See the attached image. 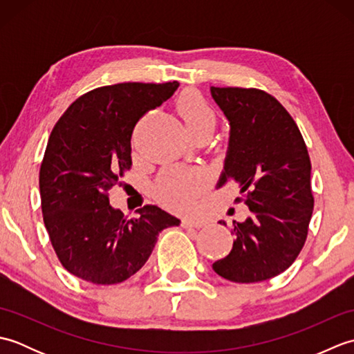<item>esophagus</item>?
Returning a JSON list of instances; mask_svg holds the SVG:
<instances>
[{"label":"esophagus","mask_w":354,"mask_h":354,"mask_svg":"<svg viewBox=\"0 0 354 354\" xmlns=\"http://www.w3.org/2000/svg\"><path fill=\"white\" fill-rule=\"evenodd\" d=\"M183 228H202L205 225V222L202 221H190V219H185L183 221Z\"/></svg>","instance_id":"obj_1"}]
</instances>
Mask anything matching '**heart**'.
<instances>
[{
	"mask_svg": "<svg viewBox=\"0 0 354 354\" xmlns=\"http://www.w3.org/2000/svg\"><path fill=\"white\" fill-rule=\"evenodd\" d=\"M176 109L187 129L193 135L214 131L217 117L209 103L196 91H185L178 99ZM207 187L202 171L185 167L164 170L158 178L156 192L169 207L178 212H190L196 205L199 194Z\"/></svg>",
	"mask_w": 354,
	"mask_h": 354,
	"instance_id": "obj_1",
	"label": "heart"
}]
</instances>
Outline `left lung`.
Listing matches in <instances>:
<instances>
[{
	"label": "left lung",
	"mask_w": 354,
	"mask_h": 354,
	"mask_svg": "<svg viewBox=\"0 0 354 354\" xmlns=\"http://www.w3.org/2000/svg\"><path fill=\"white\" fill-rule=\"evenodd\" d=\"M209 91L230 122L217 189L237 183L242 198L236 201L251 212L246 221L232 222V250L213 269L234 283L265 281L284 272L304 246L313 212L309 152L275 97L255 88Z\"/></svg>",
	"instance_id": "8db88e82"
}]
</instances>
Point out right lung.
<instances>
[{
    "label": "right lung",
    "mask_w": 354,
    "mask_h": 354,
    "mask_svg": "<svg viewBox=\"0 0 354 354\" xmlns=\"http://www.w3.org/2000/svg\"><path fill=\"white\" fill-rule=\"evenodd\" d=\"M178 86L173 80L95 88L53 127L39 170L41 205L50 242L70 274L94 284L122 283L145 266L158 234L181 222L156 205L127 221L108 198L132 165L135 124Z\"/></svg>",
    "instance_id": "1"
}]
</instances>
